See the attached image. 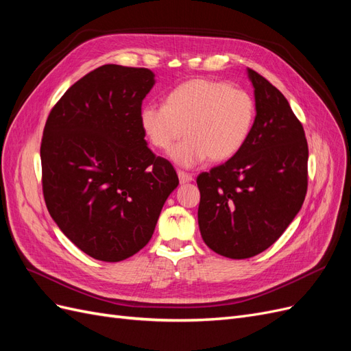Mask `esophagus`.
I'll use <instances>...</instances> for the list:
<instances>
[{
  "label": "esophagus",
  "instance_id": "34e87169",
  "mask_svg": "<svg viewBox=\"0 0 351 351\" xmlns=\"http://www.w3.org/2000/svg\"><path fill=\"white\" fill-rule=\"evenodd\" d=\"M177 174H178L180 183H182V184H184V183H190V182H192V180H193V177H192V176L187 174V173H184V171H178Z\"/></svg>",
  "mask_w": 351,
  "mask_h": 351
}]
</instances>
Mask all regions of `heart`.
<instances>
[{
  "mask_svg": "<svg viewBox=\"0 0 351 351\" xmlns=\"http://www.w3.org/2000/svg\"><path fill=\"white\" fill-rule=\"evenodd\" d=\"M256 102L247 90L230 83L197 77L184 82L167 98V107L147 104L141 124L149 142L168 151L184 134L189 139L171 151L173 161L190 168L205 161L224 162L250 137Z\"/></svg>",
  "mask_w": 351,
  "mask_h": 351,
  "instance_id": "heart-1",
  "label": "heart"
}]
</instances>
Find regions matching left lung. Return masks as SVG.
I'll use <instances>...</instances> for the list:
<instances>
[{
  "label": "left lung",
  "mask_w": 351,
  "mask_h": 351,
  "mask_svg": "<svg viewBox=\"0 0 351 351\" xmlns=\"http://www.w3.org/2000/svg\"><path fill=\"white\" fill-rule=\"evenodd\" d=\"M256 119L246 145L227 162L200 173L197 221L206 246L247 259L277 241L307 192V141L289 101L247 69Z\"/></svg>",
  "instance_id": "left-lung-1"
}]
</instances>
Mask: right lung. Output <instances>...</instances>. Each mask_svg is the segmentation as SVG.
Instances as JSON below:
<instances>
[{"label": "right lung", "mask_w": 351, "mask_h": 351, "mask_svg": "<svg viewBox=\"0 0 351 351\" xmlns=\"http://www.w3.org/2000/svg\"><path fill=\"white\" fill-rule=\"evenodd\" d=\"M149 69L105 64L51 110L40 143L42 192L60 230L89 256L120 262L151 240L169 193L171 162L145 141L141 111Z\"/></svg>", "instance_id": "right-lung-1"}]
</instances>
